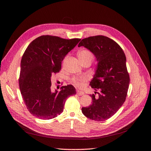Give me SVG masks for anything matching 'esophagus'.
Here are the masks:
<instances>
[{
    "label": "esophagus",
    "instance_id": "1",
    "mask_svg": "<svg viewBox=\"0 0 151 151\" xmlns=\"http://www.w3.org/2000/svg\"><path fill=\"white\" fill-rule=\"evenodd\" d=\"M77 94H78L79 96H83V95H84V92H83V91H77Z\"/></svg>",
    "mask_w": 151,
    "mask_h": 151
}]
</instances>
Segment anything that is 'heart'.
Here are the masks:
<instances>
[{
	"mask_svg": "<svg viewBox=\"0 0 151 151\" xmlns=\"http://www.w3.org/2000/svg\"><path fill=\"white\" fill-rule=\"evenodd\" d=\"M78 57L81 62L87 60L92 61L94 58V55L88 50H82L78 53ZM86 80L87 78L84 76L75 77L72 79V82L76 87L81 89L84 87V83Z\"/></svg>",
	"mask_w": 151,
	"mask_h": 151,
	"instance_id": "heart-1",
	"label": "heart"
}]
</instances>
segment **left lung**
<instances>
[{
    "mask_svg": "<svg viewBox=\"0 0 151 151\" xmlns=\"http://www.w3.org/2000/svg\"><path fill=\"white\" fill-rule=\"evenodd\" d=\"M78 46L89 49L97 58L96 70L89 85L96 91L100 90V93L91 95L92 104L82 108V112L93 120H106L115 115L126 99L130 77L125 55L116 42L103 35L84 38Z\"/></svg>",
    "mask_w": 151,
    "mask_h": 151,
    "instance_id": "obj_1",
    "label": "left lung"
}]
</instances>
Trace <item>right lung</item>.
<instances>
[{"label": "right lung", "instance_id": "1", "mask_svg": "<svg viewBox=\"0 0 151 151\" xmlns=\"http://www.w3.org/2000/svg\"><path fill=\"white\" fill-rule=\"evenodd\" d=\"M81 41L63 39L56 36L42 35L27 47L21 62L19 84L27 109L40 119L50 120L63 111L70 96L76 94L71 84L52 92L51 77L61 70L66 55Z\"/></svg>", "mask_w": 151, "mask_h": 151}]
</instances>
